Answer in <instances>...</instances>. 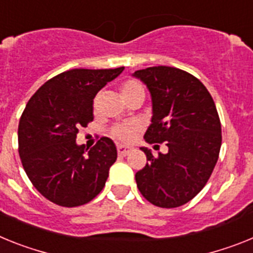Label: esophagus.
Listing matches in <instances>:
<instances>
[{
	"mask_svg": "<svg viewBox=\"0 0 253 253\" xmlns=\"http://www.w3.org/2000/svg\"><path fill=\"white\" fill-rule=\"evenodd\" d=\"M133 150L132 146H126V145H118L117 146V151L120 155H124V157H126V155H128L131 151Z\"/></svg>",
	"mask_w": 253,
	"mask_h": 253,
	"instance_id": "esophagus-1",
	"label": "esophagus"
}]
</instances>
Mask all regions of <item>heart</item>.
Returning <instances> with one entry per match:
<instances>
[{
    "label": "heart",
    "instance_id": "obj_1",
    "mask_svg": "<svg viewBox=\"0 0 253 253\" xmlns=\"http://www.w3.org/2000/svg\"><path fill=\"white\" fill-rule=\"evenodd\" d=\"M141 84L137 83L135 80H128L126 81L124 85H122V94L129 93L132 90L140 89ZM140 131V125L139 124H124V125H118L113 128V136L116 139L121 140V141H131V140L137 135V132Z\"/></svg>",
    "mask_w": 253,
    "mask_h": 253
}]
</instances>
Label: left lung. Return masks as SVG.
<instances>
[{
	"label": "left lung",
	"instance_id": "1",
	"mask_svg": "<svg viewBox=\"0 0 253 253\" xmlns=\"http://www.w3.org/2000/svg\"><path fill=\"white\" fill-rule=\"evenodd\" d=\"M151 98L149 144H166L168 153L154 157L140 148L149 163L136 173L139 191L159 208H178L203 190L218 162L221 125L211 95L199 79L168 66L139 70ZM158 146V145H154Z\"/></svg>",
	"mask_w": 253,
	"mask_h": 253
}]
</instances>
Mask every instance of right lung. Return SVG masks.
<instances>
[{"label":"right lung","instance_id":"add662e5","mask_svg":"<svg viewBox=\"0 0 253 253\" xmlns=\"http://www.w3.org/2000/svg\"><path fill=\"white\" fill-rule=\"evenodd\" d=\"M125 67L74 69L57 75L30 98L17 139L24 170L34 187L65 208L87 204L103 190L117 148L102 137L87 150L76 142L80 127L93 121L94 98Z\"/></svg>","mask_w":253,"mask_h":253}]
</instances>
